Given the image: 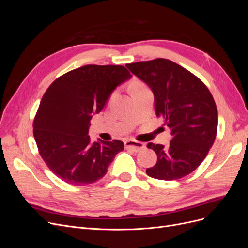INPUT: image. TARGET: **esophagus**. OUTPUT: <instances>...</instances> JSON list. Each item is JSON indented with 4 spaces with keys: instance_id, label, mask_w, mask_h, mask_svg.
Masks as SVG:
<instances>
[{
    "instance_id": "34e87169",
    "label": "esophagus",
    "mask_w": 248,
    "mask_h": 248,
    "mask_svg": "<svg viewBox=\"0 0 248 248\" xmlns=\"http://www.w3.org/2000/svg\"><path fill=\"white\" fill-rule=\"evenodd\" d=\"M124 145H125L126 149L132 150V151H134V152H139V151H140V150H142V149L145 148L144 142L138 141V140H125L124 141Z\"/></svg>"
}]
</instances>
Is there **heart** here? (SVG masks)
I'll return each mask as SVG.
<instances>
[{"label": "heart", "instance_id": "obj_1", "mask_svg": "<svg viewBox=\"0 0 248 248\" xmlns=\"http://www.w3.org/2000/svg\"><path fill=\"white\" fill-rule=\"evenodd\" d=\"M140 87H144V86H142L141 84H140V82H136V84L132 86V90L133 89H137V88H140Z\"/></svg>", "mask_w": 248, "mask_h": 248}]
</instances>
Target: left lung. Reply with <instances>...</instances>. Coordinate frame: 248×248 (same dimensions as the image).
I'll use <instances>...</instances> for the list:
<instances>
[{"label":"left lung","mask_w":248,"mask_h":248,"mask_svg":"<svg viewBox=\"0 0 248 248\" xmlns=\"http://www.w3.org/2000/svg\"><path fill=\"white\" fill-rule=\"evenodd\" d=\"M154 94L155 112L171 129L169 147L149 142L157 154L147 175L158 180H177L189 175L205 159L217 132L218 115L207 86L190 71L168 59L126 65Z\"/></svg>","instance_id":"8db88e82"}]
</instances>
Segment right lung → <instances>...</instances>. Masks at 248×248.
Returning <instances> with one entry per match:
<instances>
[{
    "label": "right lung",
    "mask_w": 248,
    "mask_h": 248,
    "mask_svg": "<svg viewBox=\"0 0 248 248\" xmlns=\"http://www.w3.org/2000/svg\"><path fill=\"white\" fill-rule=\"evenodd\" d=\"M130 77L121 65H85L58 78L44 93L34 119V138L48 169L66 183L96 182L124 150L118 140L91 142L88 132L93 115Z\"/></svg>",
    "instance_id": "right-lung-1"
}]
</instances>
